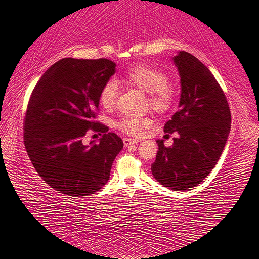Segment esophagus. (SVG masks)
Here are the masks:
<instances>
[{
  "instance_id": "obj_1",
  "label": "esophagus",
  "mask_w": 259,
  "mask_h": 259,
  "mask_svg": "<svg viewBox=\"0 0 259 259\" xmlns=\"http://www.w3.org/2000/svg\"><path fill=\"white\" fill-rule=\"evenodd\" d=\"M139 140L133 139V138H123V144L125 147H129L131 145H135V144H138Z\"/></svg>"
}]
</instances>
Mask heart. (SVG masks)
<instances>
[{
    "label": "heart",
    "mask_w": 259,
    "mask_h": 259,
    "mask_svg": "<svg viewBox=\"0 0 259 259\" xmlns=\"http://www.w3.org/2000/svg\"><path fill=\"white\" fill-rule=\"evenodd\" d=\"M128 84L145 91L152 109L159 113L170 111L176 103V91L169 84L168 75L161 69L146 64H138L128 69L124 75ZM119 95V84L115 80H108L99 93V103L104 108H112ZM147 117L124 115L116 122V128L130 136H139L150 124Z\"/></svg>",
    "instance_id": "b5f03b06"
}]
</instances>
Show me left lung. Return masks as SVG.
Returning a JSON list of instances; mask_svg holds the SVG:
<instances>
[{"mask_svg":"<svg viewBox=\"0 0 259 259\" xmlns=\"http://www.w3.org/2000/svg\"><path fill=\"white\" fill-rule=\"evenodd\" d=\"M181 76L179 109L164 125L165 134L178 133L172 146L156 140L159 151L152 164L157 182L172 191L198 185L214 168L231 129L225 94L209 68L186 51L174 57Z\"/></svg>","mask_w":259,"mask_h":259,"instance_id":"1","label":"left lung"}]
</instances>
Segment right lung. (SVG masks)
Wrapping results in <instances>:
<instances>
[{
  "label": "right lung",
  "instance_id": "add662e5",
  "mask_svg": "<svg viewBox=\"0 0 259 259\" xmlns=\"http://www.w3.org/2000/svg\"><path fill=\"white\" fill-rule=\"evenodd\" d=\"M112 60L63 58L43 74L29 97L24 143L34 168L48 185L69 196H87L107 183L122 139L95 121L99 93L115 73ZM91 130L98 144H82Z\"/></svg>",
  "mask_w": 259,
  "mask_h": 259
}]
</instances>
